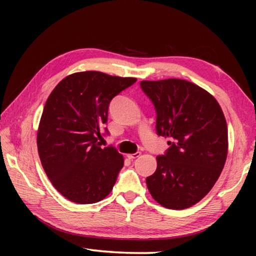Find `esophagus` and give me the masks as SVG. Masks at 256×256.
Returning <instances> with one entry per match:
<instances>
[{"label": "esophagus", "mask_w": 256, "mask_h": 256, "mask_svg": "<svg viewBox=\"0 0 256 256\" xmlns=\"http://www.w3.org/2000/svg\"><path fill=\"white\" fill-rule=\"evenodd\" d=\"M140 152H136V154H128V159H136V158H138V157H140Z\"/></svg>", "instance_id": "esophagus-1"}]
</instances>
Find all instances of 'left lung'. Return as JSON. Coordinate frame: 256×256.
Masks as SVG:
<instances>
[{"label":"left lung","mask_w":256,"mask_h":256,"mask_svg":"<svg viewBox=\"0 0 256 256\" xmlns=\"http://www.w3.org/2000/svg\"><path fill=\"white\" fill-rule=\"evenodd\" d=\"M157 112L158 136L170 138L166 154L146 186L160 206L183 210L214 188L228 154V128L222 107L201 86L182 79L140 82Z\"/></svg>","instance_id":"8db88e82"}]
</instances>
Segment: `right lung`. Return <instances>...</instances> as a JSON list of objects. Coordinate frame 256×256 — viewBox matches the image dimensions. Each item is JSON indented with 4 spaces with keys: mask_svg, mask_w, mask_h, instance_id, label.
<instances>
[{
    "mask_svg": "<svg viewBox=\"0 0 256 256\" xmlns=\"http://www.w3.org/2000/svg\"><path fill=\"white\" fill-rule=\"evenodd\" d=\"M136 81L76 72L47 98L37 131L38 154L50 183L68 200L92 204L110 193L124 158L112 146L102 148L98 138L110 100Z\"/></svg>",
    "mask_w": 256,
    "mask_h": 256,
    "instance_id": "1",
    "label": "right lung"
}]
</instances>
